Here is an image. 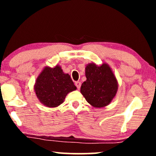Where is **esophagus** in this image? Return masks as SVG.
<instances>
[{"label": "esophagus", "instance_id": "esophagus-1", "mask_svg": "<svg viewBox=\"0 0 156 156\" xmlns=\"http://www.w3.org/2000/svg\"><path fill=\"white\" fill-rule=\"evenodd\" d=\"M75 85H76V87H77V89H80V87H81V82H75Z\"/></svg>", "mask_w": 156, "mask_h": 156}]
</instances>
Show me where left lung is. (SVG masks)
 Wrapping results in <instances>:
<instances>
[{"instance_id": "left-lung-1", "label": "left lung", "mask_w": 156, "mask_h": 156, "mask_svg": "<svg viewBox=\"0 0 156 156\" xmlns=\"http://www.w3.org/2000/svg\"><path fill=\"white\" fill-rule=\"evenodd\" d=\"M87 80L80 91L89 104L95 108L108 106L118 91L119 84L112 68L107 63L101 65L91 62L85 67Z\"/></svg>"}]
</instances>
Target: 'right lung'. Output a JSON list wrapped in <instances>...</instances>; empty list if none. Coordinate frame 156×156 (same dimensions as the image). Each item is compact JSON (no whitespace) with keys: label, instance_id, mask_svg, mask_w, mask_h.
<instances>
[{"label":"right lung","instance_id":"obj_1","mask_svg":"<svg viewBox=\"0 0 156 156\" xmlns=\"http://www.w3.org/2000/svg\"><path fill=\"white\" fill-rule=\"evenodd\" d=\"M69 74L64 73L61 66H46L36 79L34 90L37 99L47 107H57L69 92L76 90Z\"/></svg>","mask_w":156,"mask_h":156}]
</instances>
